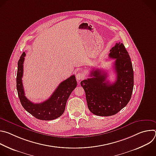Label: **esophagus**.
<instances>
[{"label": "esophagus", "instance_id": "obj_1", "mask_svg": "<svg viewBox=\"0 0 156 156\" xmlns=\"http://www.w3.org/2000/svg\"><path fill=\"white\" fill-rule=\"evenodd\" d=\"M84 77V73H82V72H79V73H78L76 74V80H77L78 81H79L80 80L83 79Z\"/></svg>", "mask_w": 156, "mask_h": 156}]
</instances>
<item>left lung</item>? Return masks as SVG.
Wrapping results in <instances>:
<instances>
[{"label": "left lung", "instance_id": "8db88e82", "mask_svg": "<svg viewBox=\"0 0 156 156\" xmlns=\"http://www.w3.org/2000/svg\"><path fill=\"white\" fill-rule=\"evenodd\" d=\"M109 57L115 58L114 68L116 80L110 83L107 73L96 69L91 72V78L81 82L86 94L89 110L98 116L116 114L129 101L134 85L133 66L123 43H117L110 50Z\"/></svg>", "mask_w": 156, "mask_h": 156}]
</instances>
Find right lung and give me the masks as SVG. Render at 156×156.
<instances>
[{
	"mask_svg": "<svg viewBox=\"0 0 156 156\" xmlns=\"http://www.w3.org/2000/svg\"><path fill=\"white\" fill-rule=\"evenodd\" d=\"M25 55L23 52L18 60L16 75V90L22 106L28 112L39 120H52L60 117L65 111L66 101L77 86L75 76L73 75L60 83L48 99L39 104H34L25 96L21 80Z\"/></svg>",
	"mask_w": 156,
	"mask_h": 156,
	"instance_id": "obj_1",
	"label": "right lung"
}]
</instances>
